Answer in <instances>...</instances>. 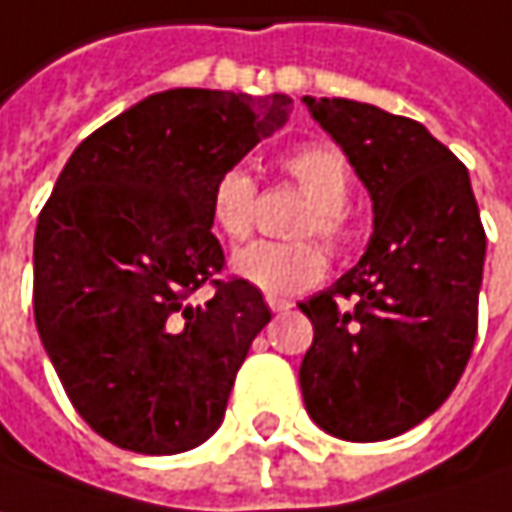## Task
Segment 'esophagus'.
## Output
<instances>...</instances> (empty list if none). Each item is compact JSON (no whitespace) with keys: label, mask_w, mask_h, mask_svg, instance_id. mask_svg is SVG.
I'll use <instances>...</instances> for the list:
<instances>
[{"label":"esophagus","mask_w":512,"mask_h":512,"mask_svg":"<svg viewBox=\"0 0 512 512\" xmlns=\"http://www.w3.org/2000/svg\"><path fill=\"white\" fill-rule=\"evenodd\" d=\"M266 303H269V309H272V312H289V309H292V300H286V298H272V295H269Z\"/></svg>","instance_id":"1"}]
</instances>
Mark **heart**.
<instances>
[{
	"label": "heart",
	"instance_id": "heart-1",
	"mask_svg": "<svg viewBox=\"0 0 512 512\" xmlns=\"http://www.w3.org/2000/svg\"><path fill=\"white\" fill-rule=\"evenodd\" d=\"M280 171L309 200L292 232L321 237L332 252H344L355 240V223L346 209L352 197V177L344 157L329 145H303L280 160ZM257 189L249 171L226 168L217 174L209 194L214 232L232 243L246 240L255 229ZM232 272L266 295H298L315 286L326 272V255L315 240L252 243L232 257Z\"/></svg>",
	"mask_w": 512,
	"mask_h": 512
}]
</instances>
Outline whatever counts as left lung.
I'll return each mask as SVG.
<instances>
[{
    "label": "left lung",
    "mask_w": 512,
    "mask_h": 512,
    "mask_svg": "<svg viewBox=\"0 0 512 512\" xmlns=\"http://www.w3.org/2000/svg\"><path fill=\"white\" fill-rule=\"evenodd\" d=\"M367 186L375 232L326 292L300 303L315 338L300 364L312 421L344 441H384L456 389L478 329L487 237L470 174L410 117L303 97Z\"/></svg>",
    "instance_id": "1"
}]
</instances>
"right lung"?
I'll return each mask as SVG.
<instances>
[{"label":"right lung","mask_w":512,"mask_h":512,"mask_svg":"<svg viewBox=\"0 0 512 512\" xmlns=\"http://www.w3.org/2000/svg\"><path fill=\"white\" fill-rule=\"evenodd\" d=\"M286 94H151L85 137L39 212L34 318L85 424L145 456L220 427L234 375L272 321L260 289L220 278L209 194L289 120ZM215 286L203 307L188 298Z\"/></svg>","instance_id":"right-lung-1"}]
</instances>
